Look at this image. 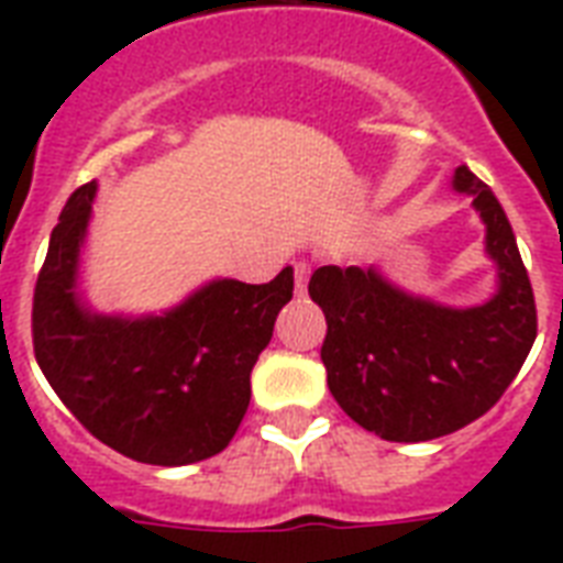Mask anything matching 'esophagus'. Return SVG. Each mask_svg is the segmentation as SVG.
Wrapping results in <instances>:
<instances>
[{"instance_id": "34e87169", "label": "esophagus", "mask_w": 563, "mask_h": 563, "mask_svg": "<svg viewBox=\"0 0 563 563\" xmlns=\"http://www.w3.org/2000/svg\"><path fill=\"white\" fill-rule=\"evenodd\" d=\"M291 272H295V291L303 295L307 291V283H309V274H312V265L307 260H298V263L291 265Z\"/></svg>"}]
</instances>
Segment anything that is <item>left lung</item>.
I'll use <instances>...</instances> for the list:
<instances>
[{"label":"left lung","mask_w":563,"mask_h":563,"mask_svg":"<svg viewBox=\"0 0 563 563\" xmlns=\"http://www.w3.org/2000/svg\"><path fill=\"white\" fill-rule=\"evenodd\" d=\"M485 221L497 295L455 309L415 298L376 268L321 265L309 298L324 309L321 362L335 402L385 441H432L482 418L523 368L538 309L515 230L497 195L467 166L453 175Z\"/></svg>","instance_id":"8db88e82"}]
</instances>
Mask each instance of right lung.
Listing matches in <instances>:
<instances>
[{
    "label": "right lung",
    "instance_id": "obj_1",
    "mask_svg": "<svg viewBox=\"0 0 563 563\" xmlns=\"http://www.w3.org/2000/svg\"><path fill=\"white\" fill-rule=\"evenodd\" d=\"M96 180L75 189L40 268L34 356L64 406L101 444L180 467L221 453L251 402V371L291 300L295 277L212 280L163 316H99L75 295Z\"/></svg>",
    "mask_w": 563,
    "mask_h": 563
}]
</instances>
